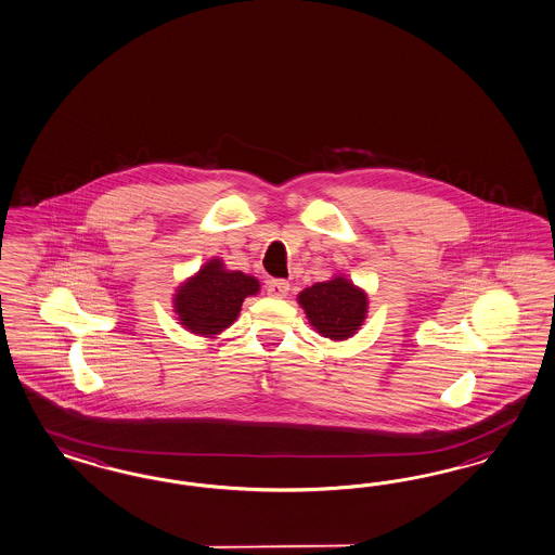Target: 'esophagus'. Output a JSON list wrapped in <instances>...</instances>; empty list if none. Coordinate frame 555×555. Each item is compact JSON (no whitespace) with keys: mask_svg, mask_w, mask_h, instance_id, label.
Returning <instances> with one entry per match:
<instances>
[{"mask_svg":"<svg viewBox=\"0 0 555 555\" xmlns=\"http://www.w3.org/2000/svg\"><path fill=\"white\" fill-rule=\"evenodd\" d=\"M288 287L291 285H288L287 281H281V279H272V281L267 283L268 295L270 297H279V299L287 297Z\"/></svg>","mask_w":555,"mask_h":555,"instance_id":"obj_1","label":"esophagus"}]
</instances>
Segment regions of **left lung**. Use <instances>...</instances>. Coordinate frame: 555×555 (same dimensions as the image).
I'll return each mask as SVG.
<instances>
[{"label":"left lung","instance_id":"1","mask_svg":"<svg viewBox=\"0 0 555 555\" xmlns=\"http://www.w3.org/2000/svg\"><path fill=\"white\" fill-rule=\"evenodd\" d=\"M299 306L304 307L309 324L324 338L346 340L357 334L366 318V293L354 287L345 276L315 283L299 293Z\"/></svg>","mask_w":555,"mask_h":555}]
</instances>
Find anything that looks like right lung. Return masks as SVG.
I'll list each match as a JSON object with an SVG mask.
<instances>
[{
	"label": "right lung",
	"mask_w": 555,
	"mask_h": 555,
	"mask_svg": "<svg viewBox=\"0 0 555 555\" xmlns=\"http://www.w3.org/2000/svg\"><path fill=\"white\" fill-rule=\"evenodd\" d=\"M258 279L240 270H225L219 258H212L173 295V311L192 334L215 336L230 327L244 299L256 295Z\"/></svg>",
	"instance_id": "right-lung-1"
}]
</instances>
